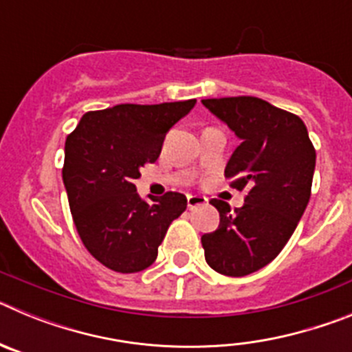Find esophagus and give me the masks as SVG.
<instances>
[{
  "instance_id": "34e87169",
  "label": "esophagus",
  "mask_w": 352,
  "mask_h": 352,
  "mask_svg": "<svg viewBox=\"0 0 352 352\" xmlns=\"http://www.w3.org/2000/svg\"><path fill=\"white\" fill-rule=\"evenodd\" d=\"M206 203L208 199L201 197V195H188V197H186V206H188V210H195V208L199 206H204Z\"/></svg>"
}]
</instances>
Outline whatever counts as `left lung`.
Returning a JSON list of instances; mask_svg holds the SVG:
<instances>
[{
	"label": "left lung",
	"instance_id": "left-lung-1",
	"mask_svg": "<svg viewBox=\"0 0 352 352\" xmlns=\"http://www.w3.org/2000/svg\"><path fill=\"white\" fill-rule=\"evenodd\" d=\"M203 104L241 139L226 167L245 204L211 199L220 213L217 231L201 238L214 272L245 276L272 263L300 222L312 190L316 149L296 114L257 96L206 98Z\"/></svg>",
	"mask_w": 352,
	"mask_h": 352
}]
</instances>
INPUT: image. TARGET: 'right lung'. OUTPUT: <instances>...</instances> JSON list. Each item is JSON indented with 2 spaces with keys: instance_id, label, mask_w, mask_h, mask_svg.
<instances>
[{
  "instance_id": "add662e5",
  "label": "right lung",
  "mask_w": 352,
  "mask_h": 352,
  "mask_svg": "<svg viewBox=\"0 0 352 352\" xmlns=\"http://www.w3.org/2000/svg\"><path fill=\"white\" fill-rule=\"evenodd\" d=\"M194 105L120 104L89 111L68 133L63 183L72 219L86 250L105 268L138 273L151 266L170 222L186 210L179 192L146 203L133 179L157 160L167 130Z\"/></svg>"
}]
</instances>
